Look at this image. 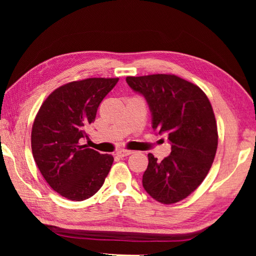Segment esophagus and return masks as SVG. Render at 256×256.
Here are the masks:
<instances>
[{
	"label": "esophagus",
	"mask_w": 256,
	"mask_h": 256,
	"mask_svg": "<svg viewBox=\"0 0 256 256\" xmlns=\"http://www.w3.org/2000/svg\"><path fill=\"white\" fill-rule=\"evenodd\" d=\"M133 154V151L125 150V149L120 150V151H118V152H116V154H118V157H126V156H130V154Z\"/></svg>",
	"instance_id": "1"
}]
</instances>
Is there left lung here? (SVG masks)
Instances as JSON below:
<instances>
[{"label": "left lung", "instance_id": "8db88e82", "mask_svg": "<svg viewBox=\"0 0 256 256\" xmlns=\"http://www.w3.org/2000/svg\"><path fill=\"white\" fill-rule=\"evenodd\" d=\"M126 82L146 100L154 131L167 134L172 146L162 162L148 154L142 185L164 204L183 200L206 178L218 146L209 99L198 86L172 74L128 76Z\"/></svg>", "mask_w": 256, "mask_h": 256}]
</instances>
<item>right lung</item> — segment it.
<instances>
[{
    "instance_id": "right-lung-1",
    "label": "right lung",
    "mask_w": 256,
    "mask_h": 256,
    "mask_svg": "<svg viewBox=\"0 0 256 256\" xmlns=\"http://www.w3.org/2000/svg\"><path fill=\"white\" fill-rule=\"evenodd\" d=\"M118 78H90L54 90L38 110L32 131L34 162L47 183L71 201H84L102 188L114 162L112 154L80 144L96 118L99 104Z\"/></svg>"
}]
</instances>
